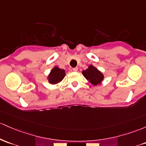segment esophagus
<instances>
[{
    "mask_svg": "<svg viewBox=\"0 0 146 146\" xmlns=\"http://www.w3.org/2000/svg\"><path fill=\"white\" fill-rule=\"evenodd\" d=\"M72 70L74 72H77L78 71V68H74L72 69Z\"/></svg>",
    "mask_w": 146,
    "mask_h": 146,
    "instance_id": "1",
    "label": "esophagus"
}]
</instances>
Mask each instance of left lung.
Segmentation results:
<instances>
[{"instance_id": "left-lung-1", "label": "left lung", "mask_w": 146, "mask_h": 146, "mask_svg": "<svg viewBox=\"0 0 146 146\" xmlns=\"http://www.w3.org/2000/svg\"><path fill=\"white\" fill-rule=\"evenodd\" d=\"M83 74L94 86L100 84L101 81L104 79V75L102 73L92 65H90L86 70L83 72Z\"/></svg>"}]
</instances>
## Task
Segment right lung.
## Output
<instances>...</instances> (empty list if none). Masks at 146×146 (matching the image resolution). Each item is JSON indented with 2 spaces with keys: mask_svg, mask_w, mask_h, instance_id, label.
<instances>
[{
  "mask_svg": "<svg viewBox=\"0 0 146 146\" xmlns=\"http://www.w3.org/2000/svg\"><path fill=\"white\" fill-rule=\"evenodd\" d=\"M65 71L62 69H59L58 67H55L52 70L51 72L49 75V82L51 84H56L59 83L63 80L65 76Z\"/></svg>",
  "mask_w": 146,
  "mask_h": 146,
  "instance_id": "add662e5",
  "label": "right lung"
}]
</instances>
